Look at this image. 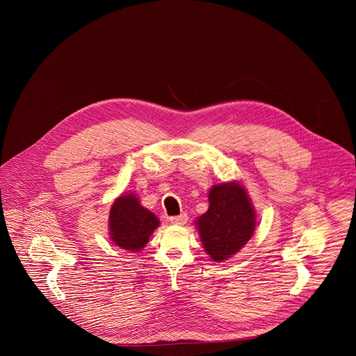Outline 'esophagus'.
Here are the masks:
<instances>
[{"mask_svg":"<svg viewBox=\"0 0 356 356\" xmlns=\"http://www.w3.org/2000/svg\"><path fill=\"white\" fill-rule=\"evenodd\" d=\"M188 215L186 213H181V215H178V216H171L170 218V222L171 223H174V225H185L186 222H188Z\"/></svg>","mask_w":356,"mask_h":356,"instance_id":"esophagus-1","label":"esophagus"}]
</instances>
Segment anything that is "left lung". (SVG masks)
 <instances>
[{
  "mask_svg": "<svg viewBox=\"0 0 356 356\" xmlns=\"http://www.w3.org/2000/svg\"><path fill=\"white\" fill-rule=\"evenodd\" d=\"M208 202V211L197 218L196 226L205 252L213 261H222L251 240L256 226L254 205L236 181L213 185Z\"/></svg>",
  "mask_w": 356,
  "mask_h": 356,
  "instance_id": "obj_1",
  "label": "left lung"
}]
</instances>
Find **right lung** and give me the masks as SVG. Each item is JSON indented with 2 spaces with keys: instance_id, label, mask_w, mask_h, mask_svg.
I'll return each instance as SVG.
<instances>
[{
  "instance_id": "obj_1",
  "label": "right lung",
  "mask_w": 356,
  "mask_h": 356,
  "mask_svg": "<svg viewBox=\"0 0 356 356\" xmlns=\"http://www.w3.org/2000/svg\"><path fill=\"white\" fill-rule=\"evenodd\" d=\"M159 219L143 207L134 193L119 196L109 211V237L120 248L138 252L159 227Z\"/></svg>"
}]
</instances>
